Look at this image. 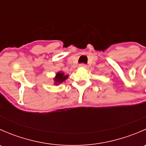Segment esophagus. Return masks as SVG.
I'll list each match as a JSON object with an SVG mask.
<instances>
[{
    "label": "esophagus",
    "instance_id": "obj_1",
    "mask_svg": "<svg viewBox=\"0 0 146 146\" xmlns=\"http://www.w3.org/2000/svg\"><path fill=\"white\" fill-rule=\"evenodd\" d=\"M79 66L81 68H86L87 67L86 64H80V65H79Z\"/></svg>",
    "mask_w": 146,
    "mask_h": 146
}]
</instances>
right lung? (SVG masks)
Masks as SVG:
<instances>
[{"label": "right lung", "mask_w": 146, "mask_h": 146, "mask_svg": "<svg viewBox=\"0 0 146 146\" xmlns=\"http://www.w3.org/2000/svg\"><path fill=\"white\" fill-rule=\"evenodd\" d=\"M68 78V76H64V73H58L56 74V76L54 78V81H55V85H58V84L61 83L66 80Z\"/></svg>", "instance_id": "right-lung-1"}]
</instances>
